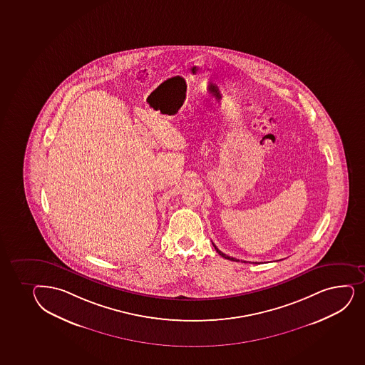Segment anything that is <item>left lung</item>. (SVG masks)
<instances>
[{"mask_svg": "<svg viewBox=\"0 0 365 365\" xmlns=\"http://www.w3.org/2000/svg\"><path fill=\"white\" fill-rule=\"evenodd\" d=\"M213 247H215V250H216L217 252H218V255H222L223 258L229 259V260H232V262H240L239 259L232 258V257H229V255H224L223 252H220L218 248L215 246V243H213ZM242 262V260H241ZM243 263H246V262H243Z\"/></svg>", "mask_w": 365, "mask_h": 365, "instance_id": "8db88e82", "label": "left lung"}]
</instances>
